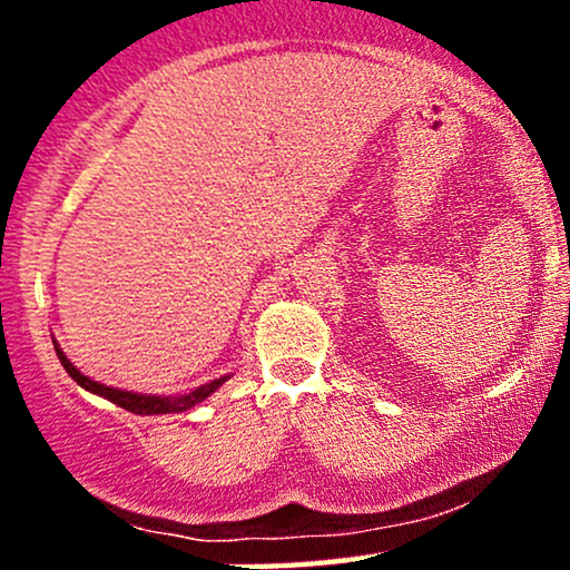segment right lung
<instances>
[{
	"mask_svg": "<svg viewBox=\"0 0 570 570\" xmlns=\"http://www.w3.org/2000/svg\"><path fill=\"white\" fill-rule=\"evenodd\" d=\"M56 353H58V358H61L63 370L69 372L71 381H77V385H82V389L90 391V394H98V396L109 399V402L117 404V407H122V410H128V412H136V415H166V412H185L189 407H195V404H198V402H203V399H206L208 394H214V391H217L219 385L227 381V377H219V381H212V383L200 385V389L189 391V394H185V396H174V399H166V396H141V394H130V391L109 389V385L90 381V377H85L82 372L77 370L67 356H63L61 348H56Z\"/></svg>",
	"mask_w": 570,
	"mask_h": 570,
	"instance_id": "add662e5",
	"label": "right lung"
}]
</instances>
